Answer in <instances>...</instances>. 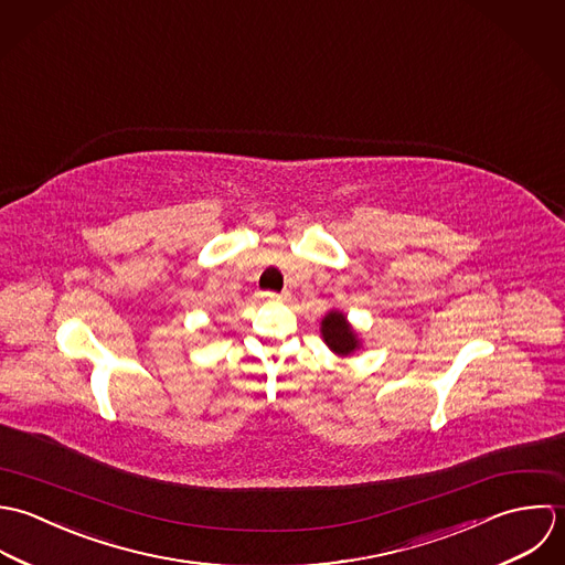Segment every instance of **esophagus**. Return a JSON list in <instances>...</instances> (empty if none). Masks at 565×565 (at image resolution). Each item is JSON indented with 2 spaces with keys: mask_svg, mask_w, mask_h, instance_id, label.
I'll return each mask as SVG.
<instances>
[{
  "mask_svg": "<svg viewBox=\"0 0 565 565\" xmlns=\"http://www.w3.org/2000/svg\"><path fill=\"white\" fill-rule=\"evenodd\" d=\"M290 292L284 290V292H264V299L266 301H290Z\"/></svg>",
  "mask_w": 565,
  "mask_h": 565,
  "instance_id": "1",
  "label": "esophagus"
}]
</instances>
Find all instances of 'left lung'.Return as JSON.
<instances>
[{
    "instance_id": "8db88e82",
    "label": "left lung",
    "mask_w": 565,
    "mask_h": 565,
    "mask_svg": "<svg viewBox=\"0 0 565 565\" xmlns=\"http://www.w3.org/2000/svg\"><path fill=\"white\" fill-rule=\"evenodd\" d=\"M321 339L340 358H347L362 347V340L358 337V332L347 321V315L340 310H330L321 319Z\"/></svg>"
}]
</instances>
